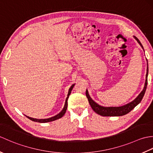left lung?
Wrapping results in <instances>:
<instances>
[{
  "label": "left lung",
  "instance_id": "obj_1",
  "mask_svg": "<svg viewBox=\"0 0 153 153\" xmlns=\"http://www.w3.org/2000/svg\"><path fill=\"white\" fill-rule=\"evenodd\" d=\"M134 37L139 43V45H141V47L143 48V45H141V42L139 41V40L137 37ZM148 71L149 70L147 68V75H146V81H145V84L143 90L142 91L141 93L139 94V96L134 100H133L131 102L129 103L128 105H124V106H120V107H104V106H100L91 99V98L90 96L89 95L88 91H87V90L86 96L87 97V99L89 100V102L91 106L92 109L97 114H98L102 116H120L125 115L126 114H128L130 111H131V110L141 101L142 99L143 98V96L145 95L146 89H147V87Z\"/></svg>",
  "mask_w": 153,
  "mask_h": 153
}]
</instances>
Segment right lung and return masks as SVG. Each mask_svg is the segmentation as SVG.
I'll list each match as a JSON object with an SVG mask.
<instances>
[{
    "mask_svg": "<svg viewBox=\"0 0 153 153\" xmlns=\"http://www.w3.org/2000/svg\"><path fill=\"white\" fill-rule=\"evenodd\" d=\"M74 86V85H71V87L70 88L69 91H68V97H67V98H66V102H65V105H64V108H63V110H62V111H61L59 114H57V115H56V116H53V117H52V118H47V119H36V118H31V117H29V116H26L27 118H28L30 120H32V121L36 122H39V123L49 122H52V121H54V120H58V119H59V118H62V116L64 115V114L66 113L67 107H68V97H69V95H70L71 91V90H72Z\"/></svg>",
    "mask_w": 153,
    "mask_h": 153,
    "instance_id": "add662e5",
    "label": "right lung"
}]
</instances>
